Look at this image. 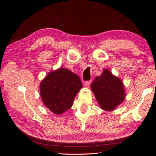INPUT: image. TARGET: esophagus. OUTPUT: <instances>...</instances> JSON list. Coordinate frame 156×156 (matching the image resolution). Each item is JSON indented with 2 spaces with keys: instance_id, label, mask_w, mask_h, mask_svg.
Returning <instances> with one entry per match:
<instances>
[{
  "instance_id": "obj_1",
  "label": "esophagus",
  "mask_w": 156,
  "mask_h": 156,
  "mask_svg": "<svg viewBox=\"0 0 156 156\" xmlns=\"http://www.w3.org/2000/svg\"><path fill=\"white\" fill-rule=\"evenodd\" d=\"M90 83H91V81H86L85 83H84V86H85V87H87V88H89L90 85Z\"/></svg>"
}]
</instances>
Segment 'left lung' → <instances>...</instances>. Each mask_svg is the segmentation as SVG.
<instances>
[{"label":"left lung","mask_w":156,"mask_h":156,"mask_svg":"<svg viewBox=\"0 0 156 156\" xmlns=\"http://www.w3.org/2000/svg\"><path fill=\"white\" fill-rule=\"evenodd\" d=\"M91 90L100 107L107 111H114L124 101L126 95L122 80L106 68L94 80Z\"/></svg>","instance_id":"left-lung-1"}]
</instances>
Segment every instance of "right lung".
Instances as JSON below:
<instances>
[{"label":"right lung","mask_w":156,"mask_h":156,"mask_svg":"<svg viewBox=\"0 0 156 156\" xmlns=\"http://www.w3.org/2000/svg\"><path fill=\"white\" fill-rule=\"evenodd\" d=\"M83 88L77 75L59 68L50 72L40 84L44 105L56 115H62L72 107L75 97Z\"/></svg>","instance_id":"add662e5"}]
</instances>
